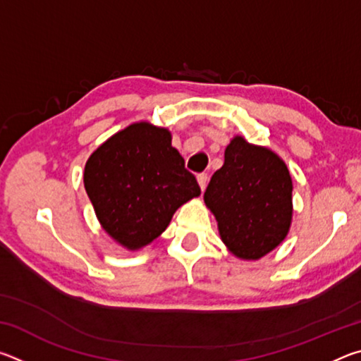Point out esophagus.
<instances>
[{
  "label": "esophagus",
  "mask_w": 361,
  "mask_h": 361,
  "mask_svg": "<svg viewBox=\"0 0 361 361\" xmlns=\"http://www.w3.org/2000/svg\"><path fill=\"white\" fill-rule=\"evenodd\" d=\"M197 183H199L200 191H205L207 183H209V176H207V173H200V175H197Z\"/></svg>",
  "instance_id": "1"
}]
</instances>
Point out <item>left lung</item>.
Returning <instances> with one entry per match:
<instances>
[{"label": "left lung", "mask_w": 361, "mask_h": 361, "mask_svg": "<svg viewBox=\"0 0 361 361\" xmlns=\"http://www.w3.org/2000/svg\"><path fill=\"white\" fill-rule=\"evenodd\" d=\"M219 237L239 259L256 261L288 235L293 181L283 159L266 146L235 135L224 149L223 167L204 194Z\"/></svg>", "instance_id": "left-lung-1"}]
</instances>
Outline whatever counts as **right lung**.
Returning <instances> with one entry per match:
<instances>
[{
	"mask_svg": "<svg viewBox=\"0 0 361 361\" xmlns=\"http://www.w3.org/2000/svg\"><path fill=\"white\" fill-rule=\"evenodd\" d=\"M84 188L102 229L130 252L149 245L183 204L200 195L172 133L148 121L116 132L89 156Z\"/></svg>",
	"mask_w": 361,
	"mask_h": 361,
	"instance_id": "obj_1",
	"label": "right lung"
}]
</instances>
